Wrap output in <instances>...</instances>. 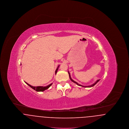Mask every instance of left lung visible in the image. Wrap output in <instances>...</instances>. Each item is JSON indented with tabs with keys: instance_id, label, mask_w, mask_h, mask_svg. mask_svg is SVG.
Returning a JSON list of instances; mask_svg holds the SVG:
<instances>
[{
	"instance_id": "1",
	"label": "left lung",
	"mask_w": 129,
	"mask_h": 129,
	"mask_svg": "<svg viewBox=\"0 0 129 129\" xmlns=\"http://www.w3.org/2000/svg\"><path fill=\"white\" fill-rule=\"evenodd\" d=\"M68 73H69V77H70V79L72 81V82H73L74 83H75V84H76L78 86H82V87H92V86H94V85H95L99 81H100V79L99 80H97L96 81V82L95 83H94L93 84H92L91 85H90V86H82V85H80V84H79L78 83H77L76 82H75V81H74V80H73L72 79V78H71V75H70V73L68 72Z\"/></svg>"
}]
</instances>
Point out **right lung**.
Returning a JSON list of instances; mask_svg holds the SVG:
<instances>
[{
	"label": "right lung",
	"mask_w": 129,
	"mask_h": 129,
	"mask_svg": "<svg viewBox=\"0 0 129 129\" xmlns=\"http://www.w3.org/2000/svg\"><path fill=\"white\" fill-rule=\"evenodd\" d=\"M59 65L58 66V67L57 68V69H56V70H55V74H56V73H57V70H58V67H59ZM25 83H26L28 86H29L30 87H31L32 88H33V89H34L35 90H36V91H38V92H39V91H44L45 90H46V89H48V88H49V87L52 85V84H50L49 85H48L47 86H31L30 85L28 84V83H26V82H25Z\"/></svg>",
	"instance_id": "right-lung-1"
}]
</instances>
